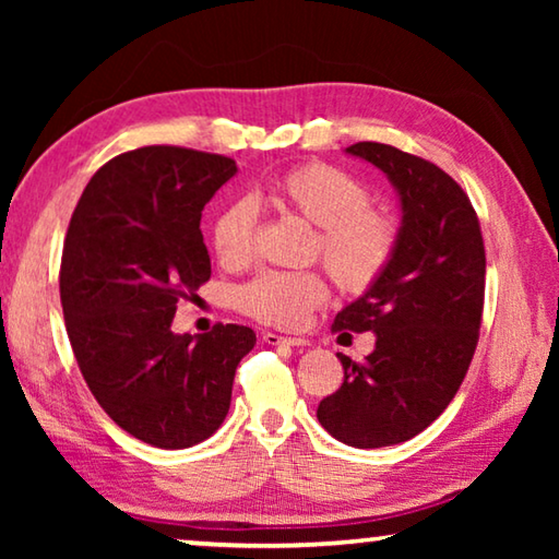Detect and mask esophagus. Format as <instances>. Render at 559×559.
<instances>
[{
  "mask_svg": "<svg viewBox=\"0 0 559 559\" xmlns=\"http://www.w3.org/2000/svg\"><path fill=\"white\" fill-rule=\"evenodd\" d=\"M263 343L266 345H290V347H302L308 345L306 337H288L278 333H263Z\"/></svg>",
  "mask_w": 559,
  "mask_h": 559,
  "instance_id": "obj_1",
  "label": "esophagus"
}]
</instances>
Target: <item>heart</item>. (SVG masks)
<instances>
[{
    "label": "heart",
    "mask_w": 559,
    "mask_h": 559,
    "mask_svg": "<svg viewBox=\"0 0 559 559\" xmlns=\"http://www.w3.org/2000/svg\"><path fill=\"white\" fill-rule=\"evenodd\" d=\"M271 202L318 226L320 251L330 276L345 290H367L394 257L396 224L370 210V189L343 167L306 163L290 167L271 187ZM259 210L251 200H234L212 224V249L224 266L239 269L257 249ZM328 298L316 271H266L236 293L246 316L276 328H300Z\"/></svg>",
    "instance_id": "b5f03b06"
}]
</instances>
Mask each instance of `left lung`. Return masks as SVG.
Segmentation results:
<instances>
[{
  "instance_id": "8db88e82",
  "label": "left lung",
  "mask_w": 559,
  "mask_h": 559,
  "mask_svg": "<svg viewBox=\"0 0 559 559\" xmlns=\"http://www.w3.org/2000/svg\"><path fill=\"white\" fill-rule=\"evenodd\" d=\"M347 155L382 169L400 197L402 226L390 266L335 316L333 330L374 333L365 362L337 355L345 382L318 421L355 449L409 441L447 409L476 353L486 249L466 192L427 159L382 143Z\"/></svg>"
}]
</instances>
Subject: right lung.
<instances>
[{
  "instance_id": "add662e5",
  "label": "right lung",
  "mask_w": 559,
  "mask_h": 559,
  "mask_svg": "<svg viewBox=\"0 0 559 559\" xmlns=\"http://www.w3.org/2000/svg\"><path fill=\"white\" fill-rule=\"evenodd\" d=\"M234 175L224 155L130 150L91 177L66 234L59 286L75 362L110 419L150 447L210 439L257 345L234 323L173 333L177 300L212 276L202 210Z\"/></svg>"
}]
</instances>
